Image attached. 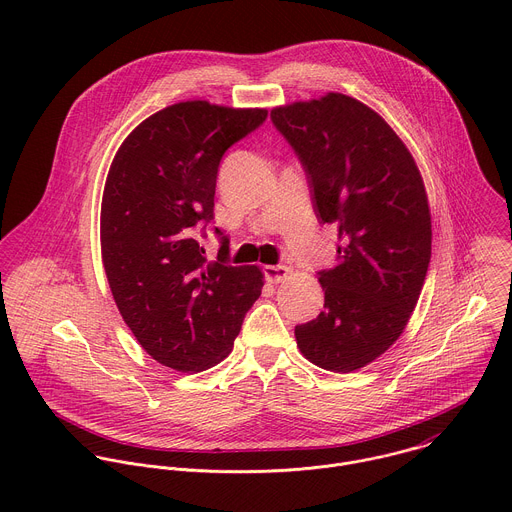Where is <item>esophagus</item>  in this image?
<instances>
[{
  "label": "esophagus",
  "instance_id": "1",
  "mask_svg": "<svg viewBox=\"0 0 512 512\" xmlns=\"http://www.w3.org/2000/svg\"><path fill=\"white\" fill-rule=\"evenodd\" d=\"M265 277L271 283H281L289 277V269L285 265H265Z\"/></svg>",
  "mask_w": 512,
  "mask_h": 512
}]
</instances>
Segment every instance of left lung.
Returning a JSON list of instances; mask_svg holds the SVG:
<instances>
[{"instance_id":"obj_1","label":"left lung","mask_w":512,"mask_h":512,"mask_svg":"<svg viewBox=\"0 0 512 512\" xmlns=\"http://www.w3.org/2000/svg\"><path fill=\"white\" fill-rule=\"evenodd\" d=\"M306 168L314 208L336 225V263L320 271L324 312L296 326L316 367L352 373L403 334L431 259V212L421 172L393 127L342 93L271 109Z\"/></svg>"}]
</instances>
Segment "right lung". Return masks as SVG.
Masks as SVG:
<instances>
[{"mask_svg": "<svg viewBox=\"0 0 512 512\" xmlns=\"http://www.w3.org/2000/svg\"><path fill=\"white\" fill-rule=\"evenodd\" d=\"M267 109L174 103L119 145L101 202V257L113 300L141 348L200 373L225 360L261 296L263 271L206 261L194 239L214 218L218 164ZM216 233H221L216 229Z\"/></svg>", "mask_w": 512, "mask_h": 512, "instance_id": "obj_1", "label": "right lung"}]
</instances>
